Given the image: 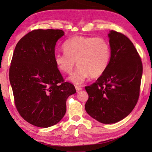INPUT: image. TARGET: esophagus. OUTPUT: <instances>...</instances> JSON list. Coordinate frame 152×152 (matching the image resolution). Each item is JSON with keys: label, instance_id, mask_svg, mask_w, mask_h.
<instances>
[{"label": "esophagus", "instance_id": "obj_1", "mask_svg": "<svg viewBox=\"0 0 152 152\" xmlns=\"http://www.w3.org/2000/svg\"><path fill=\"white\" fill-rule=\"evenodd\" d=\"M75 88H76V92H78L80 91H81V90H82V87L79 86H76Z\"/></svg>", "mask_w": 152, "mask_h": 152}]
</instances>
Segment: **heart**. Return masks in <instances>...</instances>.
I'll list each match as a JSON object with an SVG mask.
<instances>
[{"label": "heart", "instance_id": "b5f03b06", "mask_svg": "<svg viewBox=\"0 0 152 152\" xmlns=\"http://www.w3.org/2000/svg\"><path fill=\"white\" fill-rule=\"evenodd\" d=\"M64 53H56V66L61 72L70 74L76 65L78 66L69 77L75 84H81L91 76L96 78L107 70L110 60V47L103 38L75 36L64 43Z\"/></svg>", "mask_w": 152, "mask_h": 152}]
</instances>
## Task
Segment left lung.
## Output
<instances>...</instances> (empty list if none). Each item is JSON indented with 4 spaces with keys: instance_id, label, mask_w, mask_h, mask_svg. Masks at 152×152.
I'll list each match as a JSON object with an SVG mask.
<instances>
[{
    "instance_id": "8db88e82",
    "label": "left lung",
    "mask_w": 152,
    "mask_h": 152,
    "mask_svg": "<svg viewBox=\"0 0 152 152\" xmlns=\"http://www.w3.org/2000/svg\"><path fill=\"white\" fill-rule=\"evenodd\" d=\"M110 60L105 72L85 89V110L104 124L120 121L137 104L143 73L141 58L133 43L122 33L110 31Z\"/></svg>"
}]
</instances>
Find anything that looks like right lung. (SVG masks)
I'll return each instance as SVG.
<instances>
[{"label": "right lung", "mask_w": 152, "mask_h": 152, "mask_svg": "<svg viewBox=\"0 0 152 152\" xmlns=\"http://www.w3.org/2000/svg\"><path fill=\"white\" fill-rule=\"evenodd\" d=\"M64 35L60 29L33 30L19 40L12 55L9 80L15 106L26 121L39 127L60 122L67 99L76 93L54 62L56 44Z\"/></svg>", "instance_id": "add662e5"}]
</instances>
